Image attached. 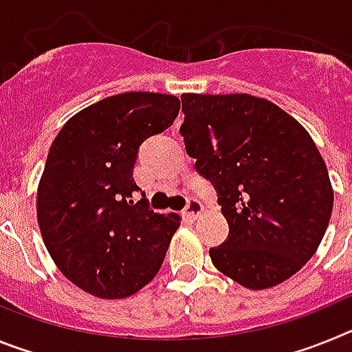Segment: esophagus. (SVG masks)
<instances>
[{"label": "esophagus", "instance_id": "obj_1", "mask_svg": "<svg viewBox=\"0 0 352 352\" xmlns=\"http://www.w3.org/2000/svg\"><path fill=\"white\" fill-rule=\"evenodd\" d=\"M203 210L204 208H203V204H201V201H197V199H190L185 208V213L188 219H197L199 214L203 213Z\"/></svg>", "mask_w": 352, "mask_h": 352}]
</instances>
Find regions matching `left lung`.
<instances>
[{
  "mask_svg": "<svg viewBox=\"0 0 352 352\" xmlns=\"http://www.w3.org/2000/svg\"><path fill=\"white\" fill-rule=\"evenodd\" d=\"M188 157L219 190L229 236L214 268L252 291L300 272L328 227L333 186L310 133L273 102L247 93L182 95Z\"/></svg>",
  "mask_w": 352,
  "mask_h": 352,
  "instance_id": "8db88e82",
  "label": "left lung"
}]
</instances>
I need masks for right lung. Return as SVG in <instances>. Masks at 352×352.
<instances>
[{
    "mask_svg": "<svg viewBox=\"0 0 352 352\" xmlns=\"http://www.w3.org/2000/svg\"><path fill=\"white\" fill-rule=\"evenodd\" d=\"M174 95L129 91L70 118L56 135L36 190L49 256L68 280L102 300L141 291L160 270L182 217L149 210L133 164L144 139L173 125Z\"/></svg>",
    "mask_w": 352,
    "mask_h": 352,
    "instance_id": "1",
    "label": "right lung"
}]
</instances>
